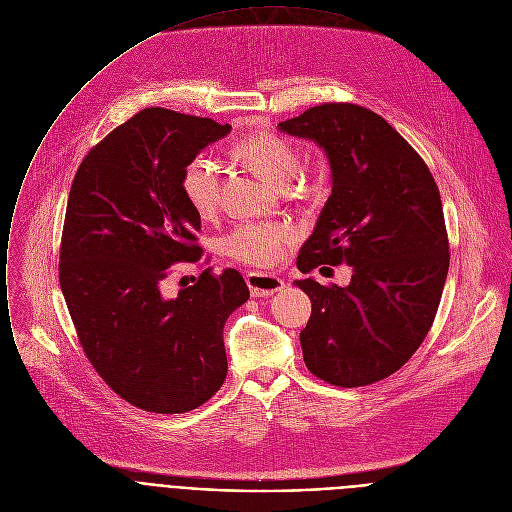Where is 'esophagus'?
Wrapping results in <instances>:
<instances>
[{"mask_svg":"<svg viewBox=\"0 0 512 512\" xmlns=\"http://www.w3.org/2000/svg\"><path fill=\"white\" fill-rule=\"evenodd\" d=\"M246 282H248V288H250L252 296H270V294L284 288L282 278L266 274V272H248Z\"/></svg>","mask_w":512,"mask_h":512,"instance_id":"1","label":"esophagus"}]
</instances>
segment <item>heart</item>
Listing matches in <instances>:
<instances>
[{
    "label": "heart",
    "mask_w": 512,
    "mask_h": 512,
    "mask_svg": "<svg viewBox=\"0 0 512 512\" xmlns=\"http://www.w3.org/2000/svg\"><path fill=\"white\" fill-rule=\"evenodd\" d=\"M234 155L252 165L262 177L274 185H286L296 169L298 155L294 147L276 133L258 131L240 139L234 147ZM181 191L189 208L208 218L218 210L220 203V171L208 157H193L181 173ZM298 238V232L290 224L278 222H246L230 230L224 240V252L242 264L256 268H272L286 256L288 246Z\"/></svg>",
    "instance_id": "b5f03b06"
}]
</instances>
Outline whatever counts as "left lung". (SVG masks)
<instances>
[{
  "instance_id": "1",
  "label": "left lung",
  "mask_w": 512,
  "mask_h": 512,
  "mask_svg": "<svg viewBox=\"0 0 512 512\" xmlns=\"http://www.w3.org/2000/svg\"><path fill=\"white\" fill-rule=\"evenodd\" d=\"M278 129L325 149L333 173L298 270L353 268L349 286L294 282L313 302L304 363L339 387L381 381L418 351L438 313L450 266L438 185L383 117L351 102H325Z\"/></svg>"
}]
</instances>
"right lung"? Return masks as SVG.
<instances>
[{
  "mask_svg": "<svg viewBox=\"0 0 512 512\" xmlns=\"http://www.w3.org/2000/svg\"><path fill=\"white\" fill-rule=\"evenodd\" d=\"M230 131L143 109L88 151L70 187L58 266L68 313L96 373L145 412H191L228 373L224 325L250 298L242 274L206 268L173 298L163 280L201 258L183 167Z\"/></svg>",
  "mask_w": 512,
  "mask_h": 512,
  "instance_id": "right-lung-1",
  "label": "right lung"
}]
</instances>
